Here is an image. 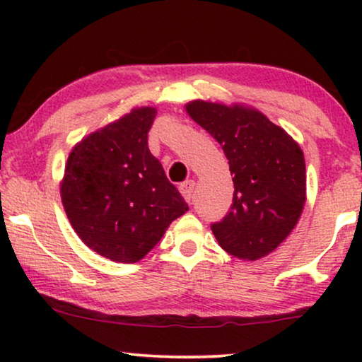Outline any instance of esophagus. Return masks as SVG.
Here are the masks:
<instances>
[{"label": "esophagus", "mask_w": 362, "mask_h": 362, "mask_svg": "<svg viewBox=\"0 0 362 362\" xmlns=\"http://www.w3.org/2000/svg\"><path fill=\"white\" fill-rule=\"evenodd\" d=\"M194 186H196V182L192 180L185 181V182H181V185H180V192L182 194V197H185L186 202L192 201V194H194Z\"/></svg>", "instance_id": "obj_1"}]
</instances>
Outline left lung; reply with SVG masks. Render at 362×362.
<instances>
[{
	"mask_svg": "<svg viewBox=\"0 0 362 362\" xmlns=\"http://www.w3.org/2000/svg\"><path fill=\"white\" fill-rule=\"evenodd\" d=\"M186 112L229 160L234 197L224 219L211 226L217 242L242 260L269 255L303 212L306 170L300 145L264 113L242 103L192 100Z\"/></svg>",
	"mask_w": 362,
	"mask_h": 362,
	"instance_id": "left-lung-1",
	"label": "left lung"
}]
</instances>
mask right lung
Listing matches in <instances>:
<instances>
[{
    "mask_svg": "<svg viewBox=\"0 0 362 362\" xmlns=\"http://www.w3.org/2000/svg\"><path fill=\"white\" fill-rule=\"evenodd\" d=\"M155 107L83 136L69 153L61 181L67 219L88 249L120 264L141 260L187 211L148 148Z\"/></svg>",
    "mask_w": 362,
    "mask_h": 362,
    "instance_id": "obj_1",
    "label": "right lung"
}]
</instances>
